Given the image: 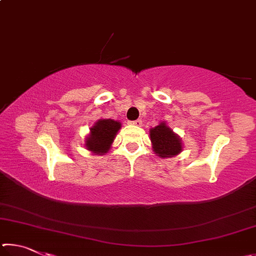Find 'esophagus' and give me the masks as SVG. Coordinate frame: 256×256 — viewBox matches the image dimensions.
I'll return each instance as SVG.
<instances>
[{
	"mask_svg": "<svg viewBox=\"0 0 256 256\" xmlns=\"http://www.w3.org/2000/svg\"><path fill=\"white\" fill-rule=\"evenodd\" d=\"M130 124H132V125H136V126H141V125H142V120H131V122H130Z\"/></svg>",
	"mask_w": 256,
	"mask_h": 256,
	"instance_id": "obj_1",
	"label": "esophagus"
}]
</instances>
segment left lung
I'll return each instance as SVG.
<instances>
[{
    "label": "left lung",
    "instance_id": "1",
    "mask_svg": "<svg viewBox=\"0 0 256 256\" xmlns=\"http://www.w3.org/2000/svg\"><path fill=\"white\" fill-rule=\"evenodd\" d=\"M150 140L154 154L160 158H170L183 150L180 138L164 122L150 130Z\"/></svg>",
    "mask_w": 256,
    "mask_h": 256
}]
</instances>
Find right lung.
Segmentation results:
<instances>
[{"label": "right lung", "mask_w": 256, "mask_h": 256, "mask_svg": "<svg viewBox=\"0 0 256 256\" xmlns=\"http://www.w3.org/2000/svg\"><path fill=\"white\" fill-rule=\"evenodd\" d=\"M122 124L114 120H98L90 128V134L86 138V148L94 154H105L110 149V146Z\"/></svg>", "instance_id": "obj_1"}]
</instances>
